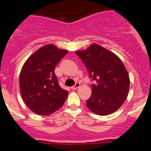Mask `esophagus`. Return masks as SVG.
Wrapping results in <instances>:
<instances>
[{
  "label": "esophagus",
  "instance_id": "obj_1",
  "mask_svg": "<svg viewBox=\"0 0 151 151\" xmlns=\"http://www.w3.org/2000/svg\"><path fill=\"white\" fill-rule=\"evenodd\" d=\"M80 86V83L79 82H76V83L75 84V85H73V87H71V88L73 89V90H76V89L78 88V87Z\"/></svg>",
  "mask_w": 151,
  "mask_h": 151
}]
</instances>
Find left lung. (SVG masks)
Masks as SVG:
<instances>
[{"label":"left lung","instance_id":"left-lung-1","mask_svg":"<svg viewBox=\"0 0 151 151\" xmlns=\"http://www.w3.org/2000/svg\"><path fill=\"white\" fill-rule=\"evenodd\" d=\"M76 53L94 82L87 107L101 116L116 111L127 97L130 84L129 74L121 60L97 44H92L85 50Z\"/></svg>","mask_w":151,"mask_h":151}]
</instances>
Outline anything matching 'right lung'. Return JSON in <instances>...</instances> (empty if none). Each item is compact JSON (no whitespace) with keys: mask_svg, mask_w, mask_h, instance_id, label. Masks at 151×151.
<instances>
[{"mask_svg":"<svg viewBox=\"0 0 151 151\" xmlns=\"http://www.w3.org/2000/svg\"><path fill=\"white\" fill-rule=\"evenodd\" d=\"M67 53L47 45L24 63L19 75L20 93L25 104L34 113L50 115L63 105L68 91L60 86L54 69Z\"/></svg>","mask_w":151,"mask_h":151,"instance_id":"right-lung-1","label":"right lung"}]
</instances>
